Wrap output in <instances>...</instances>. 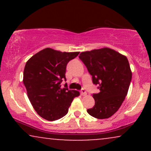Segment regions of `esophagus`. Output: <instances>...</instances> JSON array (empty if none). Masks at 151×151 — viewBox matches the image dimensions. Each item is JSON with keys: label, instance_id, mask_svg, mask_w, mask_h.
Returning a JSON list of instances; mask_svg holds the SVG:
<instances>
[{"label": "esophagus", "instance_id": "1", "mask_svg": "<svg viewBox=\"0 0 151 151\" xmlns=\"http://www.w3.org/2000/svg\"><path fill=\"white\" fill-rule=\"evenodd\" d=\"M81 92V95H82V96H85V95H86V90L83 88V89H81L80 91Z\"/></svg>", "mask_w": 151, "mask_h": 151}]
</instances>
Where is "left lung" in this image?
<instances>
[{
  "mask_svg": "<svg viewBox=\"0 0 151 151\" xmlns=\"http://www.w3.org/2000/svg\"><path fill=\"white\" fill-rule=\"evenodd\" d=\"M79 58L99 89L93 93L95 104L87 109L88 114L99 119H108L119 110L129 91L132 78L129 60L107 47L83 52Z\"/></svg>",
  "mask_w": 151,
  "mask_h": 151,
  "instance_id": "left-lung-1",
  "label": "left lung"
}]
</instances>
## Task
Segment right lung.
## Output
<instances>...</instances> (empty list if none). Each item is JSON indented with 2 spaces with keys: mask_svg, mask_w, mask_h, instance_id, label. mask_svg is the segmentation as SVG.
<instances>
[{
  "mask_svg": "<svg viewBox=\"0 0 151 151\" xmlns=\"http://www.w3.org/2000/svg\"><path fill=\"white\" fill-rule=\"evenodd\" d=\"M79 53L45 48L26 62L23 84L31 104L43 119L52 121L65 116L74 98L79 95L76 90H69L66 84L65 88L60 85L66 81L67 65Z\"/></svg>",
  "mask_w": 151,
  "mask_h": 151,
  "instance_id": "add662e5",
  "label": "right lung"
}]
</instances>
